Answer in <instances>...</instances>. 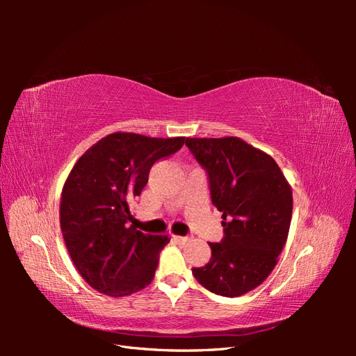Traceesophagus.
Returning a JSON list of instances; mask_svg holds the SVG:
<instances>
[{"mask_svg": "<svg viewBox=\"0 0 356 356\" xmlns=\"http://www.w3.org/2000/svg\"><path fill=\"white\" fill-rule=\"evenodd\" d=\"M172 239L179 245H186L187 242H190V238H187V236H172Z\"/></svg>", "mask_w": 356, "mask_h": 356, "instance_id": "obj_1", "label": "esophagus"}]
</instances>
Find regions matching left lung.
Instances as JSON below:
<instances>
[{"mask_svg":"<svg viewBox=\"0 0 356 356\" xmlns=\"http://www.w3.org/2000/svg\"><path fill=\"white\" fill-rule=\"evenodd\" d=\"M186 145L208 172L224 227L222 241L209 243V263L193 275L211 293L243 296L266 281L284 250L293 190L273 157L241 138H187Z\"/></svg>","mask_w":356,"mask_h":356,"instance_id":"obj_1","label":"left lung"}]
</instances>
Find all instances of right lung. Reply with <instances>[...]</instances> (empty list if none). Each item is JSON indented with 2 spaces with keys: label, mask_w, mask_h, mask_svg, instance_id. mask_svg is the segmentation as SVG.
<instances>
[{
  "label": "right lung",
  "mask_w": 356,
  "mask_h": 356,
  "mask_svg": "<svg viewBox=\"0 0 356 356\" xmlns=\"http://www.w3.org/2000/svg\"><path fill=\"white\" fill-rule=\"evenodd\" d=\"M184 139L115 132L71 169L60 196V230L74 266L93 289L124 297L152 284L169 238L129 224L131 202L141 195L152 166L177 153Z\"/></svg>",
  "instance_id": "right-lung-1"
}]
</instances>
